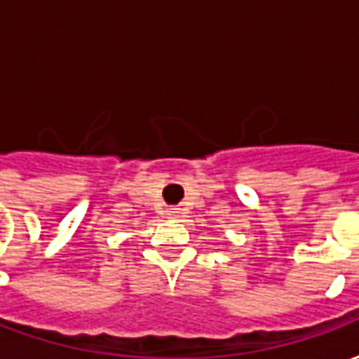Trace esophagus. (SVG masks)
I'll return each mask as SVG.
<instances>
[{
    "instance_id": "1",
    "label": "esophagus",
    "mask_w": 359,
    "mask_h": 359,
    "mask_svg": "<svg viewBox=\"0 0 359 359\" xmlns=\"http://www.w3.org/2000/svg\"><path fill=\"white\" fill-rule=\"evenodd\" d=\"M167 215H169V217H177V215H179V210H177V208H171V210H167Z\"/></svg>"
}]
</instances>
